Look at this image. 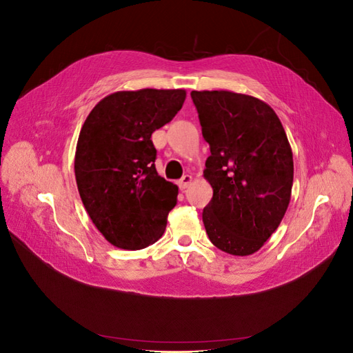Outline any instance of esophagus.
Wrapping results in <instances>:
<instances>
[{"label":"esophagus","mask_w":353,"mask_h":353,"mask_svg":"<svg viewBox=\"0 0 353 353\" xmlns=\"http://www.w3.org/2000/svg\"><path fill=\"white\" fill-rule=\"evenodd\" d=\"M193 183V176L191 175H184L183 178L179 179V183H178V185H179V188L181 190H185V188H188L190 187V184Z\"/></svg>","instance_id":"obj_1"}]
</instances>
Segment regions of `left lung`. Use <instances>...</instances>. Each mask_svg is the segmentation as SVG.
Segmentation results:
<instances>
[{
	"instance_id": "obj_1",
	"label": "left lung",
	"mask_w": 353,
	"mask_h": 353,
	"mask_svg": "<svg viewBox=\"0 0 353 353\" xmlns=\"http://www.w3.org/2000/svg\"><path fill=\"white\" fill-rule=\"evenodd\" d=\"M210 156L203 172L213 197L203 209L209 240L249 256L279 228L293 187V153L265 101L232 91H191Z\"/></svg>"
}]
</instances>
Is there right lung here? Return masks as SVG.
I'll use <instances>...</instances> for the list:
<instances>
[{"mask_svg":"<svg viewBox=\"0 0 353 353\" xmlns=\"http://www.w3.org/2000/svg\"><path fill=\"white\" fill-rule=\"evenodd\" d=\"M185 90L117 91L95 104L74 153L79 196L110 244L140 250L156 243L176 205L178 187L154 166L152 134L174 119Z\"/></svg>","mask_w":353,"mask_h":353,"instance_id":"obj_1","label":"right lung"}]
</instances>
